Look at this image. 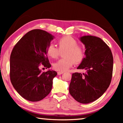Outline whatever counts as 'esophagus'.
I'll return each mask as SVG.
<instances>
[{
    "label": "esophagus",
    "mask_w": 123,
    "mask_h": 123,
    "mask_svg": "<svg viewBox=\"0 0 123 123\" xmlns=\"http://www.w3.org/2000/svg\"><path fill=\"white\" fill-rule=\"evenodd\" d=\"M64 73V72H57V74L58 75H61Z\"/></svg>",
    "instance_id": "1"
}]
</instances>
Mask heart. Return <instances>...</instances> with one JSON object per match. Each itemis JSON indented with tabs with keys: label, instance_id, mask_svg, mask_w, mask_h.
Returning <instances> with one entry per match:
<instances>
[{
	"label": "heart",
	"instance_id": "obj_1",
	"mask_svg": "<svg viewBox=\"0 0 123 123\" xmlns=\"http://www.w3.org/2000/svg\"><path fill=\"white\" fill-rule=\"evenodd\" d=\"M59 48L53 44H50L47 48V55L53 59H56L63 51V58L53 64V67L59 72H64L73 65L74 63L79 64L81 62L85 56V49L79 44L78 41L70 36L62 37L57 41Z\"/></svg>",
	"mask_w": 123,
	"mask_h": 123
}]
</instances>
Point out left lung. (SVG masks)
Segmentation results:
<instances>
[{
	"mask_svg": "<svg viewBox=\"0 0 123 123\" xmlns=\"http://www.w3.org/2000/svg\"><path fill=\"white\" fill-rule=\"evenodd\" d=\"M80 40L85 46V56L78 67L85 73L72 74L69 91L79 103L96 100L109 87L113 73V58L109 47L99 37L84 36Z\"/></svg>",
	"mask_w": 123,
	"mask_h": 123,
	"instance_id": "1",
	"label": "left lung"
}]
</instances>
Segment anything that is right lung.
<instances>
[{"label":"right lung","mask_w":123,"mask_h":123,"mask_svg":"<svg viewBox=\"0 0 123 123\" xmlns=\"http://www.w3.org/2000/svg\"><path fill=\"white\" fill-rule=\"evenodd\" d=\"M54 36L40 29L31 30L16 43L10 55V80L16 91L30 101H40L48 95L53 80L57 75L53 70L43 72L41 66L51 67L47 48Z\"/></svg>","instance_id":"1"}]
</instances>
